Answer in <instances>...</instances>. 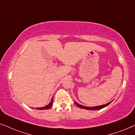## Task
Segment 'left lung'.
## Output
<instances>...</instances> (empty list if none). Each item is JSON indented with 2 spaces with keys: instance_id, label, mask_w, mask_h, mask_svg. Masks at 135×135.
Returning <instances> with one entry per match:
<instances>
[{
  "instance_id": "1",
  "label": "left lung",
  "mask_w": 135,
  "mask_h": 135,
  "mask_svg": "<svg viewBox=\"0 0 135 135\" xmlns=\"http://www.w3.org/2000/svg\"><path fill=\"white\" fill-rule=\"evenodd\" d=\"M110 102H109V103H107L106 104H104V105H98V106H95V107H86V106H84V105H80V104H79L77 103V102H75V104H76L77 106H78L80 108H81V109H88V110H99V109H101L102 108H104V107H105L107 105H109V104H110Z\"/></svg>"
}]
</instances>
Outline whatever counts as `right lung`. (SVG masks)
I'll return each mask as SVG.
<instances>
[{
	"label": "right lung",
	"instance_id": "right-lung-1",
	"mask_svg": "<svg viewBox=\"0 0 135 135\" xmlns=\"http://www.w3.org/2000/svg\"><path fill=\"white\" fill-rule=\"evenodd\" d=\"M52 104H53V98H52L51 102H50V103L48 104V105H46L45 107H38V108H36V109H37V110H46V109H49L52 107Z\"/></svg>",
	"mask_w": 135,
	"mask_h": 135
}]
</instances>
